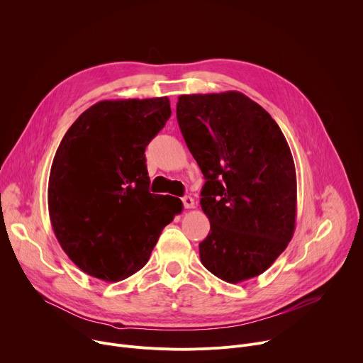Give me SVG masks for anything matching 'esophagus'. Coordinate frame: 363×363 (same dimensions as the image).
I'll return each mask as SVG.
<instances>
[{
  "instance_id": "1",
  "label": "esophagus",
  "mask_w": 363,
  "mask_h": 363,
  "mask_svg": "<svg viewBox=\"0 0 363 363\" xmlns=\"http://www.w3.org/2000/svg\"><path fill=\"white\" fill-rule=\"evenodd\" d=\"M182 202H184V206L185 208H188V210H191V208H195V201H194V198L192 196H184L182 198Z\"/></svg>"
}]
</instances>
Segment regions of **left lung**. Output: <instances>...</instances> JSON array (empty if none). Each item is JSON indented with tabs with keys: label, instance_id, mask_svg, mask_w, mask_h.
Here are the masks:
<instances>
[{
	"label": "left lung",
	"instance_id": "8db88e82",
	"mask_svg": "<svg viewBox=\"0 0 363 363\" xmlns=\"http://www.w3.org/2000/svg\"><path fill=\"white\" fill-rule=\"evenodd\" d=\"M177 119L206 179L201 208L211 230L201 263L233 284L260 276L296 227V168L281 129L240 91L182 94Z\"/></svg>",
	"mask_w": 363,
	"mask_h": 363
}]
</instances>
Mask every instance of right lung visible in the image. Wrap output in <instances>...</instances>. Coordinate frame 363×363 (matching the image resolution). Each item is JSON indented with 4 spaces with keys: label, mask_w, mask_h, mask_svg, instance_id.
Masks as SVG:
<instances>
[{
    "label": "right lung",
    "mask_w": 363,
    "mask_h": 363,
    "mask_svg": "<svg viewBox=\"0 0 363 363\" xmlns=\"http://www.w3.org/2000/svg\"><path fill=\"white\" fill-rule=\"evenodd\" d=\"M171 116L169 99L101 100L62 139L48 178L56 238L86 274L121 281L149 260L182 201L149 192L145 147Z\"/></svg>",
    "instance_id": "right-lung-1"
}]
</instances>
